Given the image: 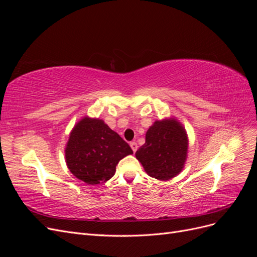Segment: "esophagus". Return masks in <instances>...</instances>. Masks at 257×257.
I'll use <instances>...</instances> for the list:
<instances>
[{
    "label": "esophagus",
    "mask_w": 257,
    "mask_h": 257,
    "mask_svg": "<svg viewBox=\"0 0 257 257\" xmlns=\"http://www.w3.org/2000/svg\"><path fill=\"white\" fill-rule=\"evenodd\" d=\"M130 146H131V148H132V150H133V152L135 153V152L137 151V148H138L137 144H136L135 142H132V143L130 144Z\"/></svg>",
    "instance_id": "obj_1"
}]
</instances>
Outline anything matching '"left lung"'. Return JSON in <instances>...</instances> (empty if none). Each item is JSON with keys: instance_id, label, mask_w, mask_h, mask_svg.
I'll list each match as a JSON object with an SVG mask.
<instances>
[{"instance_id": "left-lung-1", "label": "left lung", "mask_w": 257, "mask_h": 257, "mask_svg": "<svg viewBox=\"0 0 257 257\" xmlns=\"http://www.w3.org/2000/svg\"><path fill=\"white\" fill-rule=\"evenodd\" d=\"M185 128L175 118L155 121L146 133V143L136 151V159L146 173L158 180H169L181 173L188 155Z\"/></svg>"}]
</instances>
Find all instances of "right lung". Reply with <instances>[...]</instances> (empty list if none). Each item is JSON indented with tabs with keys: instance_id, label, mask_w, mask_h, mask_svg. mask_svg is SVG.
I'll use <instances>...</instances> for the list:
<instances>
[{
	"instance_id": "obj_1",
	"label": "right lung",
	"mask_w": 257,
	"mask_h": 257,
	"mask_svg": "<svg viewBox=\"0 0 257 257\" xmlns=\"http://www.w3.org/2000/svg\"><path fill=\"white\" fill-rule=\"evenodd\" d=\"M132 153L128 144L103 120L84 116L69 134L65 161L76 178L94 185L109 180L120 160Z\"/></svg>"
}]
</instances>
